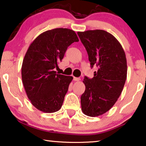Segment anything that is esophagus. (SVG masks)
Returning <instances> with one entry per match:
<instances>
[{"mask_svg":"<svg viewBox=\"0 0 146 146\" xmlns=\"http://www.w3.org/2000/svg\"><path fill=\"white\" fill-rule=\"evenodd\" d=\"M73 79H74V81H79L80 80V78H77V77H74Z\"/></svg>","mask_w":146,"mask_h":146,"instance_id":"1","label":"esophagus"}]
</instances>
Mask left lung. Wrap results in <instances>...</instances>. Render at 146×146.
Returning <instances> with one entry per match:
<instances>
[{"label":"left lung","mask_w":146,"mask_h":146,"mask_svg":"<svg viewBox=\"0 0 146 146\" xmlns=\"http://www.w3.org/2000/svg\"><path fill=\"white\" fill-rule=\"evenodd\" d=\"M90 62L98 70L92 78L85 76V92L81 96L82 111L91 117L110 110L120 96L127 78L125 52L118 40L103 30L78 32Z\"/></svg>","instance_id":"obj_1"}]
</instances>
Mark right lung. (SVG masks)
<instances>
[{
    "label": "right lung",
    "instance_id": "add662e5",
    "mask_svg": "<svg viewBox=\"0 0 146 146\" xmlns=\"http://www.w3.org/2000/svg\"><path fill=\"white\" fill-rule=\"evenodd\" d=\"M68 29H54L42 33L29 47L22 65V80L32 104L40 111L53 113L62 106L72 76L54 70L68 47L78 42Z\"/></svg>",
    "mask_w": 146,
    "mask_h": 146
}]
</instances>
